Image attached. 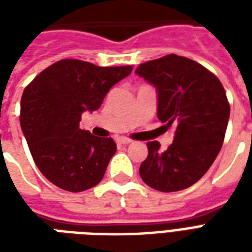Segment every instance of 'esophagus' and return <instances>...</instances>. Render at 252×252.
Returning <instances> with one entry per match:
<instances>
[{
    "mask_svg": "<svg viewBox=\"0 0 252 252\" xmlns=\"http://www.w3.org/2000/svg\"><path fill=\"white\" fill-rule=\"evenodd\" d=\"M117 143H120V144H124V146H126V144L132 143V140L131 139H128V137H119V139H117Z\"/></svg>",
    "mask_w": 252,
    "mask_h": 252,
    "instance_id": "34e87169",
    "label": "esophagus"
}]
</instances>
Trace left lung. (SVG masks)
Masks as SVG:
<instances>
[{"mask_svg": "<svg viewBox=\"0 0 252 252\" xmlns=\"http://www.w3.org/2000/svg\"><path fill=\"white\" fill-rule=\"evenodd\" d=\"M135 72L157 89L159 120L175 126L167 150L147 143L142 180L159 191L194 185L215 162L227 131L229 104L221 82L200 63L175 54L142 63Z\"/></svg>", "mask_w": 252, "mask_h": 252, "instance_id": "obj_1", "label": "left lung"}]
</instances>
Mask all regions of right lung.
I'll list each match as a JSON object with an SVG mask.
<instances>
[{
    "label": "right lung",
    "instance_id": "obj_1",
    "mask_svg": "<svg viewBox=\"0 0 252 252\" xmlns=\"http://www.w3.org/2000/svg\"><path fill=\"white\" fill-rule=\"evenodd\" d=\"M132 66L99 67L78 59L54 63L25 88L20 124L37 169L54 185L78 193L104 178L116 143L79 128Z\"/></svg>",
    "mask_w": 252,
    "mask_h": 252
}]
</instances>
